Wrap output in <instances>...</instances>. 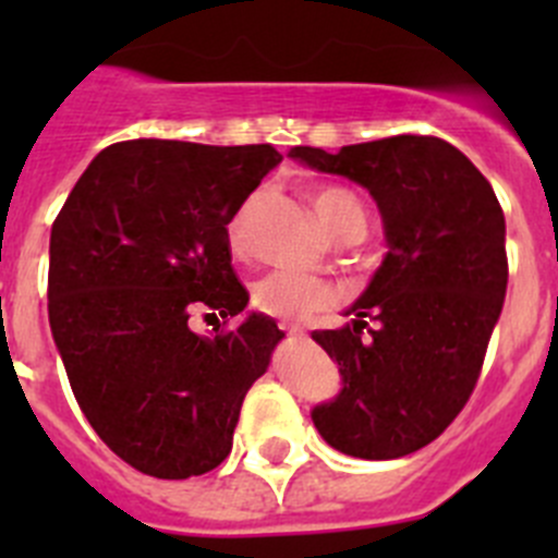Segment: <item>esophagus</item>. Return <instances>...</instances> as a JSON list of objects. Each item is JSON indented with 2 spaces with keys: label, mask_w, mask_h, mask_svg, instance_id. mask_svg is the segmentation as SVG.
Segmentation results:
<instances>
[{
  "label": "esophagus",
  "mask_w": 558,
  "mask_h": 558,
  "mask_svg": "<svg viewBox=\"0 0 558 558\" xmlns=\"http://www.w3.org/2000/svg\"><path fill=\"white\" fill-rule=\"evenodd\" d=\"M280 329H283L286 335H294V337H300L302 331H305L302 326H296V324H280Z\"/></svg>",
  "instance_id": "1"
}]
</instances>
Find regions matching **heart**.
Masks as SVG:
<instances>
[{
	"label": "heart",
	"instance_id": "b5f03b06",
	"mask_svg": "<svg viewBox=\"0 0 558 558\" xmlns=\"http://www.w3.org/2000/svg\"><path fill=\"white\" fill-rule=\"evenodd\" d=\"M313 210L318 216L320 227L326 234L335 240H362L367 232V213H364L362 202L356 194L340 185H324L311 194ZM245 229H247V213H240L232 223V243L234 247L245 245ZM253 302L258 311L269 315H280V318H305V315L324 311L335 302V291L324 283V280L313 278L307 272H296V269H275V272L264 275L256 286H253Z\"/></svg>",
	"mask_w": 558,
	"mask_h": 558
}]
</instances>
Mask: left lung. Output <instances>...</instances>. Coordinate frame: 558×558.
<instances>
[{
    "label": "left lung",
    "mask_w": 558,
    "mask_h": 558,
    "mask_svg": "<svg viewBox=\"0 0 558 558\" xmlns=\"http://www.w3.org/2000/svg\"><path fill=\"white\" fill-rule=\"evenodd\" d=\"M291 159L364 185L386 256L351 324L313 331L342 388L313 408L318 435L356 459H399L448 429L481 375L508 291L505 216L492 183L440 137L399 134ZM368 331L364 332L363 329Z\"/></svg>",
    "instance_id": "obj_1"
}]
</instances>
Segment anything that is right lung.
Listing matches in <instances>:
<instances>
[{
	"label": "right lung",
	"mask_w": 558,
	"mask_h": 558,
	"mask_svg": "<svg viewBox=\"0 0 558 558\" xmlns=\"http://www.w3.org/2000/svg\"><path fill=\"white\" fill-rule=\"evenodd\" d=\"M283 156L272 145L126 140L94 156L50 229L48 318L72 393L102 442L145 475L183 481L232 451L253 380L283 340L247 291L229 223Z\"/></svg>",
	"instance_id": "add662e5"
}]
</instances>
